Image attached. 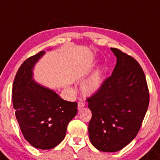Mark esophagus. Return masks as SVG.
Listing matches in <instances>:
<instances>
[{
    "label": "esophagus",
    "instance_id": "obj_1",
    "mask_svg": "<svg viewBox=\"0 0 160 160\" xmlns=\"http://www.w3.org/2000/svg\"><path fill=\"white\" fill-rule=\"evenodd\" d=\"M85 107V103L83 102H78V109L83 108V107Z\"/></svg>",
    "mask_w": 160,
    "mask_h": 160
}]
</instances>
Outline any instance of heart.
Masks as SVG:
<instances>
[{
  "instance_id": "b5f03b06",
  "label": "heart",
  "mask_w": 160,
  "mask_h": 160,
  "mask_svg": "<svg viewBox=\"0 0 160 160\" xmlns=\"http://www.w3.org/2000/svg\"><path fill=\"white\" fill-rule=\"evenodd\" d=\"M103 83V69L98 68L81 85V90L86 95H92L98 92Z\"/></svg>"
}]
</instances>
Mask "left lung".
<instances>
[{"label":"left lung","instance_id":"obj_1","mask_svg":"<svg viewBox=\"0 0 160 160\" xmlns=\"http://www.w3.org/2000/svg\"><path fill=\"white\" fill-rule=\"evenodd\" d=\"M111 76L87 99L92 117L88 125L91 143L98 150L114 152L128 145L141 128L149 104L145 75L138 62L120 50Z\"/></svg>","mask_w":160,"mask_h":160}]
</instances>
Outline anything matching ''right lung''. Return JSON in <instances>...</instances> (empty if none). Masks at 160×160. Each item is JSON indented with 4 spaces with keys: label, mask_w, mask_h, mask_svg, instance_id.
<instances>
[{
    "label": "right lung",
    "mask_w": 160,
    "mask_h": 160,
    "mask_svg": "<svg viewBox=\"0 0 160 160\" xmlns=\"http://www.w3.org/2000/svg\"><path fill=\"white\" fill-rule=\"evenodd\" d=\"M46 52L28 58L13 81L12 103L23 137L38 149H51L64 140L68 122L77 113V103L62 99L53 90L33 79V69Z\"/></svg>",
    "instance_id": "obj_1"
}]
</instances>
